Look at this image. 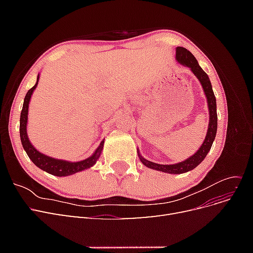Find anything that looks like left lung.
<instances>
[{"label":"left lung","mask_w":253,"mask_h":253,"mask_svg":"<svg viewBox=\"0 0 253 253\" xmlns=\"http://www.w3.org/2000/svg\"><path fill=\"white\" fill-rule=\"evenodd\" d=\"M176 60H177L180 64L190 67L191 71L193 72V74L196 76L197 79L200 80V82L202 83V86L204 88V91H205L206 97H207V101H208L210 121H209L208 132H207V136L204 140V143L202 144V147L193 156H191L190 158L186 159L185 162L175 164V165H159V164L149 162V160L143 158L138 153L139 159L141 160V163L145 167L151 168V169H154L157 171L170 173V174L185 173V172L193 170L195 167L200 165L205 159L207 154H208V152L210 151L213 140L215 139L216 129H217L216 99H215V96H214L212 85H211V82H210L208 75H207L203 71V68L200 66V64H198L195 57L185 47L176 48Z\"/></svg>","instance_id":"1"}]
</instances>
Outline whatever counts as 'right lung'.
Returning a JSON list of instances; mask_svg holds the SVG:
<instances>
[{
	"label": "right lung",
	"mask_w": 253,
	"mask_h": 253,
	"mask_svg": "<svg viewBox=\"0 0 253 253\" xmlns=\"http://www.w3.org/2000/svg\"><path fill=\"white\" fill-rule=\"evenodd\" d=\"M38 80H39V76H38L37 83L27 91V94L24 98V103H23V109L21 112V117H20L21 142H22L23 148H24V150L26 151L28 157L32 159V162L37 167H39L40 169H42L43 171L47 172L49 174L56 175V176H68V175L75 174V173L80 172L82 170L88 169V168H90V167H93L96 164V162L102 152L103 143H104L103 140L101 141L100 145H99V148L96 150V152L93 155L86 159L81 160V162H77V163H70V162H65V160L48 157L46 155L42 154V153H40L39 151H37L34 148V145L30 143L28 137H27V132H26L28 104H29L30 97H32L35 88L38 85Z\"/></svg>",
	"instance_id": "add662e5"
}]
</instances>
